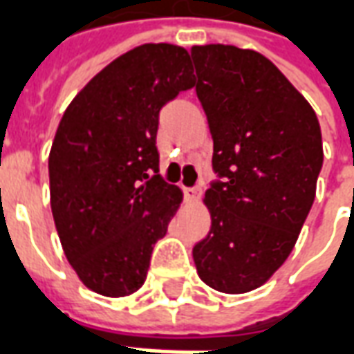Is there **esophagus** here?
<instances>
[{"label":"esophagus","mask_w":354,"mask_h":354,"mask_svg":"<svg viewBox=\"0 0 354 354\" xmlns=\"http://www.w3.org/2000/svg\"><path fill=\"white\" fill-rule=\"evenodd\" d=\"M184 192L187 199H197V197L201 195V187L199 185H195V187H185Z\"/></svg>","instance_id":"esophagus-1"}]
</instances>
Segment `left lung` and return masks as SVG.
<instances>
[{
    "label": "left lung",
    "instance_id": "obj_1",
    "mask_svg": "<svg viewBox=\"0 0 354 354\" xmlns=\"http://www.w3.org/2000/svg\"><path fill=\"white\" fill-rule=\"evenodd\" d=\"M192 58L218 174L205 193L210 231L193 246V260L208 286L245 294L296 245L322 169L320 124L309 102L260 53L203 45Z\"/></svg>",
    "mask_w": 354,
    "mask_h": 354
}]
</instances>
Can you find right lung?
Listing matches in <instances>:
<instances>
[{
    "instance_id": "add662e5",
    "label": "right lung",
    "mask_w": 354,
    "mask_h": 354,
    "mask_svg": "<svg viewBox=\"0 0 354 354\" xmlns=\"http://www.w3.org/2000/svg\"><path fill=\"white\" fill-rule=\"evenodd\" d=\"M195 85L187 50L146 43L88 81L60 119L49 155L50 208L70 266L96 294L144 284L182 192L159 172V111Z\"/></svg>"
}]
</instances>
